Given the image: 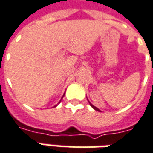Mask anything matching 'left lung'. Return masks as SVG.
Wrapping results in <instances>:
<instances>
[{"label":"left lung","instance_id":"1","mask_svg":"<svg viewBox=\"0 0 153 153\" xmlns=\"http://www.w3.org/2000/svg\"><path fill=\"white\" fill-rule=\"evenodd\" d=\"M88 102H89V104H90V106H92V107H93V109H94V110H96V111H100V110H99V109H98V108H97V107H96V106H93V104H92V103L90 102L89 101H88Z\"/></svg>","mask_w":153,"mask_h":153}]
</instances>
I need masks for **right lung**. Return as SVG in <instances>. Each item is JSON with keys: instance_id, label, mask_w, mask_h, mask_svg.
I'll return each instance as SVG.
<instances>
[{"instance_id": "right-lung-1", "label": "right lung", "mask_w": 153, "mask_h": 153, "mask_svg": "<svg viewBox=\"0 0 153 153\" xmlns=\"http://www.w3.org/2000/svg\"><path fill=\"white\" fill-rule=\"evenodd\" d=\"M61 99H62V98H61ZM60 101H61V100H60ZM60 102H59V103L60 102ZM56 106H57V105H56V106H54V107H56Z\"/></svg>"}]
</instances>
